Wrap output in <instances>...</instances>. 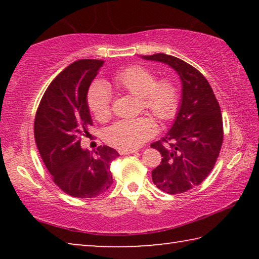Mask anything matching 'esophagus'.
Here are the masks:
<instances>
[{"label":"esophagus","instance_id":"1","mask_svg":"<svg viewBox=\"0 0 259 259\" xmlns=\"http://www.w3.org/2000/svg\"><path fill=\"white\" fill-rule=\"evenodd\" d=\"M137 150H120L119 153L121 155H128V154H134V153H137Z\"/></svg>","mask_w":259,"mask_h":259}]
</instances>
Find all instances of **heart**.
Here are the masks:
<instances>
[{"label": "heart", "mask_w": 259, "mask_h": 259, "mask_svg": "<svg viewBox=\"0 0 259 259\" xmlns=\"http://www.w3.org/2000/svg\"><path fill=\"white\" fill-rule=\"evenodd\" d=\"M114 83L120 89L139 97L142 107L162 122L172 120L179 108L178 88L170 78H159L151 69L129 66L117 72ZM87 104L96 119L106 120L112 114V99L107 87L96 82L89 88ZM156 123L151 117L120 120L104 131V139L119 150H136L155 136Z\"/></svg>", "instance_id": "obj_1"}]
</instances>
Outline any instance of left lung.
Instances as JSON below:
<instances>
[{"mask_svg":"<svg viewBox=\"0 0 259 259\" xmlns=\"http://www.w3.org/2000/svg\"><path fill=\"white\" fill-rule=\"evenodd\" d=\"M143 58L168 64L183 83L171 129L151 145L162 156L152 171L153 183L168 194H179L200 185L213 169L224 137L221 107L207 78L186 61L165 54Z\"/></svg>","mask_w":259,"mask_h":259,"instance_id":"left-lung-1","label":"left lung"}]
</instances>
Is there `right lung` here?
<instances>
[{"mask_svg": "<svg viewBox=\"0 0 259 259\" xmlns=\"http://www.w3.org/2000/svg\"><path fill=\"white\" fill-rule=\"evenodd\" d=\"M104 60L81 59L59 73L48 87L34 121V137L54 183L74 198H96L113 184L114 148L99 146L96 156L81 147L93 125L87 94Z\"/></svg>", "mask_w": 259, "mask_h": 259, "instance_id": "add662e5", "label": "right lung"}]
</instances>
